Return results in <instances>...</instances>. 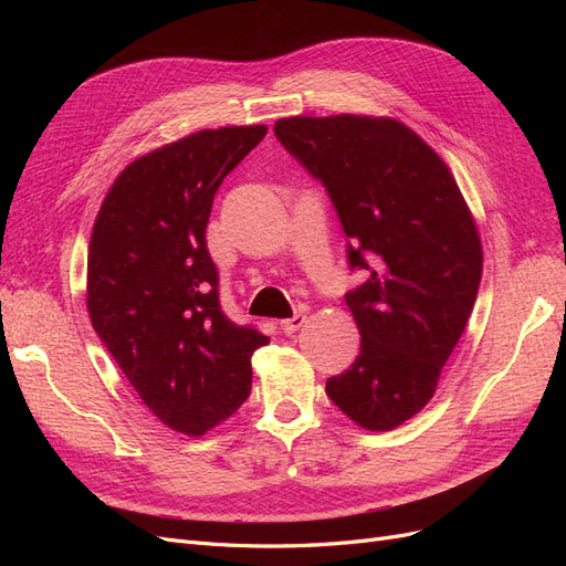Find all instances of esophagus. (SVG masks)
Masks as SVG:
<instances>
[{
    "label": "esophagus",
    "instance_id": "1",
    "mask_svg": "<svg viewBox=\"0 0 566 566\" xmlns=\"http://www.w3.org/2000/svg\"><path fill=\"white\" fill-rule=\"evenodd\" d=\"M306 321V316L304 314H295L293 318H285V321H281V331L285 333V335H293V333H297L300 328H302V323Z\"/></svg>",
    "mask_w": 566,
    "mask_h": 566
}]
</instances>
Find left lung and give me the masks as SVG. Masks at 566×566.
Returning <instances> with one entry per match:
<instances>
[{
	"mask_svg": "<svg viewBox=\"0 0 566 566\" xmlns=\"http://www.w3.org/2000/svg\"><path fill=\"white\" fill-rule=\"evenodd\" d=\"M276 139L328 191L368 279L345 295L361 333L356 361L325 382L333 403L370 432L430 403L482 281V241L437 153L399 119L283 117Z\"/></svg>",
	"mask_w": 566,
	"mask_h": 566,
	"instance_id": "1",
	"label": "left lung"
}]
</instances>
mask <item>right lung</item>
Wrapping results in <instances>:
<instances>
[{"label":"right lung","mask_w":566,"mask_h":566,"mask_svg":"<svg viewBox=\"0 0 566 566\" xmlns=\"http://www.w3.org/2000/svg\"><path fill=\"white\" fill-rule=\"evenodd\" d=\"M264 134V125L202 129L146 153L117 175L94 221V331L153 416L188 437L248 399L250 358L269 345L221 312L205 243L217 188Z\"/></svg>","instance_id":"right-lung-1"}]
</instances>
